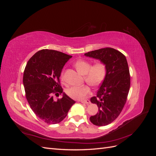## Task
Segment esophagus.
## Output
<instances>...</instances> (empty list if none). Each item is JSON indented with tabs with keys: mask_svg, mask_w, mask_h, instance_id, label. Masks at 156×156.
Returning <instances> with one entry per match:
<instances>
[{
	"mask_svg": "<svg viewBox=\"0 0 156 156\" xmlns=\"http://www.w3.org/2000/svg\"><path fill=\"white\" fill-rule=\"evenodd\" d=\"M81 103H85V104H90V101L89 100H83V101H80Z\"/></svg>",
	"mask_w": 156,
	"mask_h": 156,
	"instance_id": "obj_1",
	"label": "esophagus"
}]
</instances>
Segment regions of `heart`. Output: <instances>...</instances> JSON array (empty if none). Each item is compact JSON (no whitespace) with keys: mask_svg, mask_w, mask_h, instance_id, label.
Segmentation results:
<instances>
[{"mask_svg":"<svg viewBox=\"0 0 156 156\" xmlns=\"http://www.w3.org/2000/svg\"><path fill=\"white\" fill-rule=\"evenodd\" d=\"M78 72L84 75L85 81L92 87H98L103 83L107 75V66L103 61H98L94 64L85 60H80L75 64ZM63 76V74H62ZM90 92L88 85L73 87L66 90L68 96L73 100H83Z\"/></svg>","mask_w":156,"mask_h":156,"instance_id":"heart-1","label":"heart"}]
</instances>
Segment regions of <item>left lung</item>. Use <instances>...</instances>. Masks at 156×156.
I'll use <instances>...</instances> for the list:
<instances>
[{
    "instance_id": "left-lung-1",
    "label": "left lung",
    "mask_w": 156,
    "mask_h": 156,
    "mask_svg": "<svg viewBox=\"0 0 156 156\" xmlns=\"http://www.w3.org/2000/svg\"><path fill=\"white\" fill-rule=\"evenodd\" d=\"M86 56L104 62L107 75L90 101L98 107L99 112L90 118L98 126L111 124L119 116L124 107L130 88V75L126 56L120 51L106 48L88 52Z\"/></svg>"
}]
</instances>
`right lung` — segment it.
<instances>
[{
	"label": "right lung",
	"instance_id": "right-lung-1",
	"mask_svg": "<svg viewBox=\"0 0 156 156\" xmlns=\"http://www.w3.org/2000/svg\"><path fill=\"white\" fill-rule=\"evenodd\" d=\"M72 56L51 49L37 51L28 61L23 73L27 100L36 115L49 124L62 121L75 103L63 92L60 76L65 64ZM63 93L56 101L52 94Z\"/></svg>",
	"mask_w": 156,
	"mask_h": 156
}]
</instances>
